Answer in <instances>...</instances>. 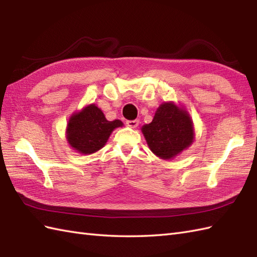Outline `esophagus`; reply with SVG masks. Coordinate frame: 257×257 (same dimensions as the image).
Returning <instances> with one entry per match:
<instances>
[{
    "mask_svg": "<svg viewBox=\"0 0 257 257\" xmlns=\"http://www.w3.org/2000/svg\"><path fill=\"white\" fill-rule=\"evenodd\" d=\"M125 124H127L128 127H130V128H136V127H137V125L139 124V120H138V119L128 120V121L125 122Z\"/></svg>",
    "mask_w": 257,
    "mask_h": 257,
    "instance_id": "1",
    "label": "esophagus"
}]
</instances>
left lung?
<instances>
[{"label":"left lung","mask_w":257,"mask_h":257,"mask_svg":"<svg viewBox=\"0 0 257 257\" xmlns=\"http://www.w3.org/2000/svg\"><path fill=\"white\" fill-rule=\"evenodd\" d=\"M147 144L154 154L169 160L192 145L194 129L188 111L174 102H163L155 117L141 128Z\"/></svg>","instance_id":"obj_1"}]
</instances>
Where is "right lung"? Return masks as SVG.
<instances>
[{"mask_svg":"<svg viewBox=\"0 0 257 257\" xmlns=\"http://www.w3.org/2000/svg\"><path fill=\"white\" fill-rule=\"evenodd\" d=\"M120 120L108 121L95 103L86 106L69 118L66 138L74 150L83 155H91L106 145L111 133L122 127Z\"/></svg>","mask_w":257,"mask_h":257,"instance_id":"right-lung-1","label":"right lung"}]
</instances>
